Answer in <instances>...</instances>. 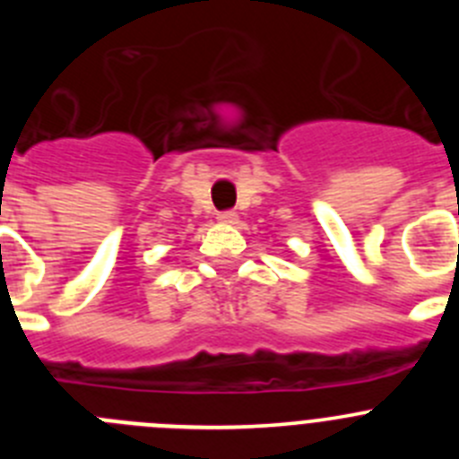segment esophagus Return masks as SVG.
Instances as JSON below:
<instances>
[{
    "label": "esophagus",
    "instance_id": "obj_1",
    "mask_svg": "<svg viewBox=\"0 0 459 459\" xmlns=\"http://www.w3.org/2000/svg\"><path fill=\"white\" fill-rule=\"evenodd\" d=\"M218 221H221L222 225H237L238 216L234 211H222V213H218Z\"/></svg>",
    "mask_w": 459,
    "mask_h": 459
}]
</instances>
